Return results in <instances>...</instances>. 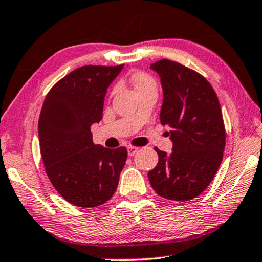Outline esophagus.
<instances>
[{
  "mask_svg": "<svg viewBox=\"0 0 262 262\" xmlns=\"http://www.w3.org/2000/svg\"><path fill=\"white\" fill-rule=\"evenodd\" d=\"M138 148H136V146H132V145H127V154L128 156H134L136 152H137Z\"/></svg>",
  "mask_w": 262,
  "mask_h": 262,
  "instance_id": "34e87169",
  "label": "esophagus"
}]
</instances>
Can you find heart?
I'll list each match as a JSON object with an SVG mask.
<instances>
[{"label": "heart", "mask_w": 262, "mask_h": 262, "mask_svg": "<svg viewBox=\"0 0 262 262\" xmlns=\"http://www.w3.org/2000/svg\"><path fill=\"white\" fill-rule=\"evenodd\" d=\"M134 82L136 89L146 87V85H155V81L154 78L150 76V75L142 73V71H138L134 75Z\"/></svg>", "instance_id": "1"}]
</instances>
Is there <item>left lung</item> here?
<instances>
[{
  "label": "left lung",
  "instance_id": "left-lung-1",
  "mask_svg": "<svg viewBox=\"0 0 262 262\" xmlns=\"http://www.w3.org/2000/svg\"><path fill=\"white\" fill-rule=\"evenodd\" d=\"M156 71L163 89L161 124L173 142V151L159 154L157 166L148 173L157 194L187 202L205 191L223 160L225 128L218 98L205 77L180 63L161 59Z\"/></svg>",
  "mask_w": 262,
  "mask_h": 262
}]
</instances>
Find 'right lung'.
<instances>
[{
    "label": "right lung",
    "instance_id": "obj_1",
    "mask_svg": "<svg viewBox=\"0 0 262 262\" xmlns=\"http://www.w3.org/2000/svg\"><path fill=\"white\" fill-rule=\"evenodd\" d=\"M123 68H77L53 85L42 103L38 132L46 174L75 206L95 207L112 198L126 162L125 146L95 145L91 131L102 119L107 88Z\"/></svg>",
    "mask_w": 262,
    "mask_h": 262
}]
</instances>
